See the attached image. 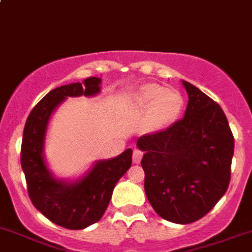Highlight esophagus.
I'll return each instance as SVG.
<instances>
[{"label": "esophagus", "instance_id": "obj_1", "mask_svg": "<svg viewBox=\"0 0 252 252\" xmlns=\"http://www.w3.org/2000/svg\"><path fill=\"white\" fill-rule=\"evenodd\" d=\"M142 157H143V152L139 151V149H134V152H133V162L139 163L140 159H142Z\"/></svg>", "mask_w": 252, "mask_h": 252}]
</instances>
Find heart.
<instances>
[{
    "mask_svg": "<svg viewBox=\"0 0 252 252\" xmlns=\"http://www.w3.org/2000/svg\"><path fill=\"white\" fill-rule=\"evenodd\" d=\"M135 103L148 112V124L159 130L173 124L180 117L183 99L178 92L168 90L159 84H146L135 93Z\"/></svg>",
    "mask_w": 252,
    "mask_h": 252,
    "instance_id": "b5f03b06",
    "label": "heart"
}]
</instances>
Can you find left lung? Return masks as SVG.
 Masks as SVG:
<instances>
[{"instance_id":"obj_1","label":"left lung","mask_w":252,"mask_h":252,"mask_svg":"<svg viewBox=\"0 0 252 252\" xmlns=\"http://www.w3.org/2000/svg\"><path fill=\"white\" fill-rule=\"evenodd\" d=\"M188 94L185 117L165 130L144 134V191L154 211L174 223L202 219L227 191L233 135L221 106L182 81Z\"/></svg>"}]
</instances>
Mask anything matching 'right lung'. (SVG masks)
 Masks as SVG:
<instances>
[{
    "label": "right lung",
    "mask_w": 252,
    "mask_h": 252,
    "mask_svg": "<svg viewBox=\"0 0 252 252\" xmlns=\"http://www.w3.org/2000/svg\"><path fill=\"white\" fill-rule=\"evenodd\" d=\"M100 79L63 85L47 93L27 118L21 146V167L32 205L46 219L69 230H81L103 217L113 189L131 165V149L118 157L95 162L94 167L74 182L58 180L47 168L44 143L51 114L67 96H94Z\"/></svg>",
    "instance_id": "right-lung-1"
}]
</instances>
